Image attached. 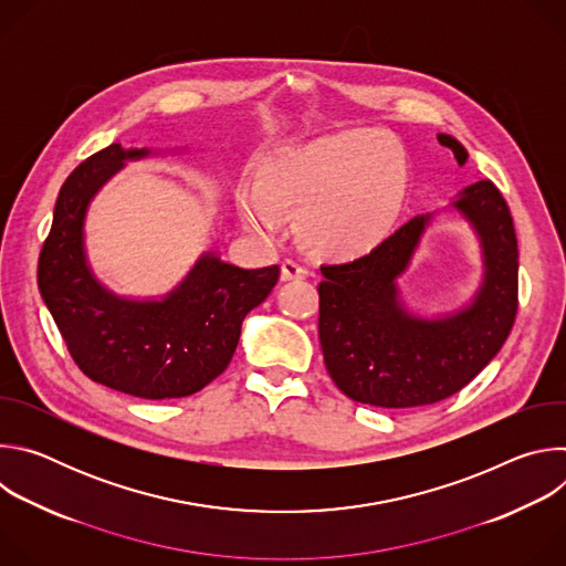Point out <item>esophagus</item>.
Instances as JSON below:
<instances>
[{
  "instance_id": "obj_1",
  "label": "esophagus",
  "mask_w": 566,
  "mask_h": 566,
  "mask_svg": "<svg viewBox=\"0 0 566 566\" xmlns=\"http://www.w3.org/2000/svg\"><path fill=\"white\" fill-rule=\"evenodd\" d=\"M304 275H306V271L297 264V262H293V260H284L282 262V273H280V277H282V282H291V280H304Z\"/></svg>"
}]
</instances>
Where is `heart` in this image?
<instances>
[{"mask_svg":"<svg viewBox=\"0 0 566 566\" xmlns=\"http://www.w3.org/2000/svg\"><path fill=\"white\" fill-rule=\"evenodd\" d=\"M402 147L374 129H345L282 147L258 170V192H239L247 228L271 234L277 214L295 217L302 247L332 262L374 253L394 232L408 199Z\"/></svg>","mask_w":566,"mask_h":566,"instance_id":"1","label":"heart"}]
</instances>
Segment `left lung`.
<instances>
[{"mask_svg":"<svg viewBox=\"0 0 566 566\" xmlns=\"http://www.w3.org/2000/svg\"><path fill=\"white\" fill-rule=\"evenodd\" d=\"M437 138L465 164L468 151L454 136ZM450 208L476 234L483 264L470 302L450 313L419 315L398 289L434 212L410 219L356 262L319 269V347L345 396L391 410L432 406L465 387L506 343L520 266L511 210L491 181L463 188Z\"/></svg>","mask_w":566,"mask_h":566,"instance_id":"left-lung-1","label":"left lung"}]
</instances>
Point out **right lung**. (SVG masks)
<instances>
[{
    "label": "right lung",
    "instance_id": "right-lung-1",
    "mask_svg": "<svg viewBox=\"0 0 566 566\" xmlns=\"http://www.w3.org/2000/svg\"><path fill=\"white\" fill-rule=\"evenodd\" d=\"M149 154L112 143L69 175L40 253L38 286L69 354L92 380L166 400L203 389L228 367L241 322L269 297L280 266L239 269L210 251L164 297L138 300L107 289L87 258V210L127 160Z\"/></svg>",
    "mask_w": 566,
    "mask_h": 566
}]
</instances>
